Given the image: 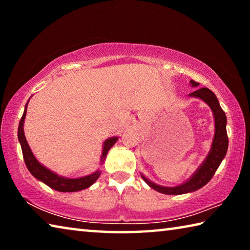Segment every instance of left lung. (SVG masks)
I'll return each mask as SVG.
<instances>
[{
  "instance_id": "left-lung-1",
  "label": "left lung",
  "mask_w": 250,
  "mask_h": 250,
  "mask_svg": "<svg viewBox=\"0 0 250 250\" xmlns=\"http://www.w3.org/2000/svg\"><path fill=\"white\" fill-rule=\"evenodd\" d=\"M191 84L193 87H197L198 83L191 80ZM191 97L200 98L209 105L214 115L215 119V134L211 143L210 151L207 158L202 163V166L197 168V171L185 182V183L173 186V188H167V186H161L153 183L146 179V176H142V179L146 181V183L155 191L160 193L167 194V195H180V194H185L189 192H194L200 189L203 186L206 185L214 176L215 172L222 163L223 159L225 158L226 152L228 149V137L226 131V115L224 112L221 105H219L217 97L208 88H200L195 91L189 94Z\"/></svg>"
}]
</instances>
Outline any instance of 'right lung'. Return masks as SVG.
<instances>
[{
	"mask_svg": "<svg viewBox=\"0 0 250 250\" xmlns=\"http://www.w3.org/2000/svg\"><path fill=\"white\" fill-rule=\"evenodd\" d=\"M27 104H26V105H25L24 113H23L22 118H21V121L19 125L18 137H19V141L21 143V147H22L25 164H26V167L28 168V171L31 172V174L34 177H36L37 180L42 181L46 185H48L49 188H52L53 189H56V191H58V192H77V191H82V189L89 188L90 185L94 184L95 182L98 180V177L101 174V171H99V170L96 171L95 173H92V174H90V175L78 177V179H68V177L61 176V175L56 174V173H54L50 170H48L47 167L42 166L39 161L36 160V158L34 156L33 152L31 150V147H29V146H28L26 138H25V134H24L23 126H24L25 117H26ZM117 140H118V137H113V138H109L104 141L103 154H101V160H100L101 164L104 162L108 151L111 149L112 146L117 142Z\"/></svg>",
	"mask_w": 250,
	"mask_h": 250,
	"instance_id": "right-lung-1",
	"label": "right lung"
}]
</instances>
